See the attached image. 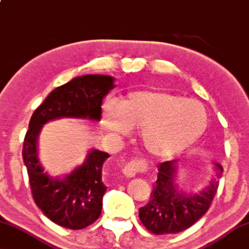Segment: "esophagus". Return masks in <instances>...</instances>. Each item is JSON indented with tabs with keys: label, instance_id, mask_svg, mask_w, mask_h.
<instances>
[{
	"label": "esophagus",
	"instance_id": "esophagus-1",
	"mask_svg": "<svg viewBox=\"0 0 249 249\" xmlns=\"http://www.w3.org/2000/svg\"><path fill=\"white\" fill-rule=\"evenodd\" d=\"M147 169V163L143 161V160H135V161L129 162L125 164L124 169H122V174H124L125 177L132 178L138 173H141V171H146Z\"/></svg>",
	"mask_w": 249,
	"mask_h": 249
}]
</instances>
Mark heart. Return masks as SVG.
<instances>
[{"instance_id":"1","label":"heart","mask_w":249,"mask_h":249,"mask_svg":"<svg viewBox=\"0 0 249 249\" xmlns=\"http://www.w3.org/2000/svg\"><path fill=\"white\" fill-rule=\"evenodd\" d=\"M102 128L116 137L137 129L143 148L156 157L169 158L196 142L207 127L204 106L163 91L129 93L117 103L103 105Z\"/></svg>"}]
</instances>
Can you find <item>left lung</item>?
<instances>
[{
    "mask_svg": "<svg viewBox=\"0 0 249 249\" xmlns=\"http://www.w3.org/2000/svg\"><path fill=\"white\" fill-rule=\"evenodd\" d=\"M179 159L161 162L148 204L139 208L141 223L155 235L177 234L196 223L209 209L223 174L220 163L213 162V176L198 193L183 190L178 183Z\"/></svg>",
    "mask_w": 249,
    "mask_h": 249,
    "instance_id": "obj_1",
    "label": "left lung"
}]
</instances>
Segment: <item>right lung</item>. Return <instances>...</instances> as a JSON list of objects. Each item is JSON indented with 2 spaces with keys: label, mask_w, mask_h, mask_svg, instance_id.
Masks as SVG:
<instances>
[{
  "label": "right lung",
  "mask_w": 249,
  "mask_h": 249,
  "mask_svg": "<svg viewBox=\"0 0 249 249\" xmlns=\"http://www.w3.org/2000/svg\"><path fill=\"white\" fill-rule=\"evenodd\" d=\"M114 87V78L110 75L76 76L50 92L30 120L23 143V161L34 201L59 226L82 229L98 219L107 190L102 182V166L110 155L92 148L73 170L53 177L44 171L40 161V132L48 122L63 118L100 121L102 100Z\"/></svg>",
  "instance_id": "1"
}]
</instances>
